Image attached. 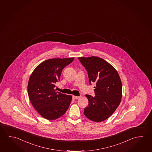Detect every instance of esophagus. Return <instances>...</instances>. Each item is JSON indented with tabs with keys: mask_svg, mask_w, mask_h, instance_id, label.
<instances>
[{
	"mask_svg": "<svg viewBox=\"0 0 152 152\" xmlns=\"http://www.w3.org/2000/svg\"><path fill=\"white\" fill-rule=\"evenodd\" d=\"M79 98H80V96H72V99H78Z\"/></svg>",
	"mask_w": 152,
	"mask_h": 152,
	"instance_id": "esophagus-1",
	"label": "esophagus"
}]
</instances>
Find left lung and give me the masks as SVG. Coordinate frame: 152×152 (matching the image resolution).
<instances>
[{
  "label": "left lung",
  "instance_id": "left-lung-1",
  "mask_svg": "<svg viewBox=\"0 0 152 152\" xmlns=\"http://www.w3.org/2000/svg\"><path fill=\"white\" fill-rule=\"evenodd\" d=\"M88 72L89 82L96 83L93 97L86 94L88 104L84 109L85 116L96 122L107 120L117 109L121 101L122 85L114 67L97 56L78 58Z\"/></svg>",
  "mask_w": 152,
  "mask_h": 152
}]
</instances>
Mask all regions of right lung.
<instances>
[{
    "instance_id": "1",
    "label": "right lung",
    "mask_w": 152,
    "mask_h": 152,
    "mask_svg": "<svg viewBox=\"0 0 152 152\" xmlns=\"http://www.w3.org/2000/svg\"><path fill=\"white\" fill-rule=\"evenodd\" d=\"M74 59L46 60L37 66L30 76L28 84L30 101L44 118L56 120L64 115L69 108L72 96L56 92L54 88L56 83L60 80L63 69Z\"/></svg>"
}]
</instances>
